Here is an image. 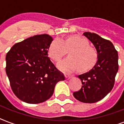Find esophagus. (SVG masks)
Instances as JSON below:
<instances>
[{
	"label": "esophagus",
	"mask_w": 124,
	"mask_h": 124,
	"mask_svg": "<svg viewBox=\"0 0 124 124\" xmlns=\"http://www.w3.org/2000/svg\"><path fill=\"white\" fill-rule=\"evenodd\" d=\"M65 77H66V80H69V79H70V78H71L72 77H71V76L66 75V76H65Z\"/></svg>",
	"instance_id": "34e87169"
}]
</instances>
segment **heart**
Instances as JSON below:
<instances>
[{"instance_id":"heart-1","label":"heart","mask_w":124,"mask_h":124,"mask_svg":"<svg viewBox=\"0 0 124 124\" xmlns=\"http://www.w3.org/2000/svg\"><path fill=\"white\" fill-rule=\"evenodd\" d=\"M69 51L70 56L58 64L62 71L71 72L77 70L85 71L94 66L97 60L96 51L89 46L86 39L78 35H72L66 39L56 38L49 45L48 55L58 62Z\"/></svg>"}]
</instances>
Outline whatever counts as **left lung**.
Instances as JSON below:
<instances>
[{"instance_id":"8db88e82","label":"left lung","mask_w":124,"mask_h":124,"mask_svg":"<svg viewBox=\"0 0 124 124\" xmlns=\"http://www.w3.org/2000/svg\"><path fill=\"white\" fill-rule=\"evenodd\" d=\"M97 52V62L89 71L80 75L82 87L73 93L74 97L84 103H95L112 90L118 70V55L113 44L94 33L85 32Z\"/></svg>"}]
</instances>
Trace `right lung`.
<instances>
[{
  "label": "right lung",
  "instance_id": "1",
  "mask_svg": "<svg viewBox=\"0 0 124 124\" xmlns=\"http://www.w3.org/2000/svg\"><path fill=\"white\" fill-rule=\"evenodd\" d=\"M53 38L47 34L15 44L6 56V72L11 89L20 100L39 104L52 96L55 85L65 80L48 56Z\"/></svg>",
  "mask_w": 124,
  "mask_h": 124
}]
</instances>
